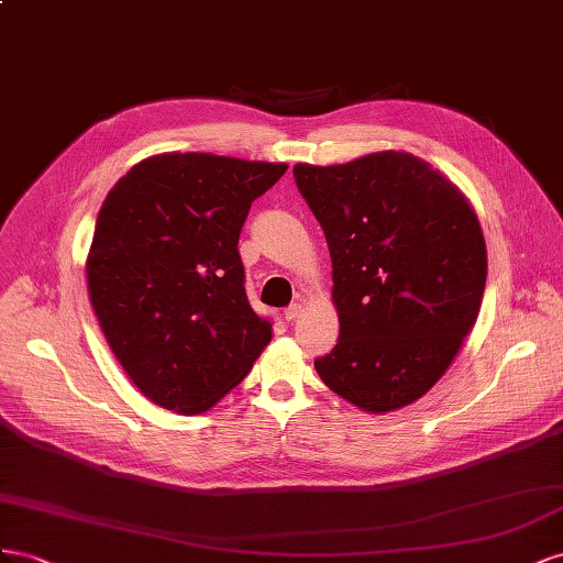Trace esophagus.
<instances>
[{"instance_id":"1","label":"esophagus","mask_w":563,"mask_h":563,"mask_svg":"<svg viewBox=\"0 0 563 563\" xmlns=\"http://www.w3.org/2000/svg\"><path fill=\"white\" fill-rule=\"evenodd\" d=\"M283 316H285V320H297L301 316V303H290Z\"/></svg>"}]
</instances>
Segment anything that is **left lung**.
<instances>
[{"mask_svg": "<svg viewBox=\"0 0 563 563\" xmlns=\"http://www.w3.org/2000/svg\"><path fill=\"white\" fill-rule=\"evenodd\" d=\"M325 233L340 340L316 371L367 412L424 396L476 323L486 243L462 192L410 153L295 165Z\"/></svg>", "mask_w": 563, "mask_h": 563, "instance_id": "obj_1", "label": "left lung"}]
</instances>
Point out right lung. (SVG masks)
<instances>
[{
  "mask_svg": "<svg viewBox=\"0 0 563 563\" xmlns=\"http://www.w3.org/2000/svg\"><path fill=\"white\" fill-rule=\"evenodd\" d=\"M287 165L210 153L143 159L112 186L87 260L89 299L124 373L153 404L212 408L271 342L238 240Z\"/></svg>",
  "mask_w": 563,
  "mask_h": 563,
  "instance_id": "1",
  "label": "right lung"
}]
</instances>
